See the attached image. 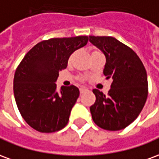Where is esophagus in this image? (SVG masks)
<instances>
[{"label":"esophagus","mask_w":159,"mask_h":159,"mask_svg":"<svg viewBox=\"0 0 159 159\" xmlns=\"http://www.w3.org/2000/svg\"><path fill=\"white\" fill-rule=\"evenodd\" d=\"M86 92H88V89H83V88L80 89V93H86Z\"/></svg>","instance_id":"34e87169"}]
</instances>
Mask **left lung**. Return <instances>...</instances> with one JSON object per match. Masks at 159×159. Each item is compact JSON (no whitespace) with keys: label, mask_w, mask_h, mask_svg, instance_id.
<instances>
[{"label":"left lung","mask_w":159,"mask_h":159,"mask_svg":"<svg viewBox=\"0 0 159 159\" xmlns=\"http://www.w3.org/2000/svg\"><path fill=\"white\" fill-rule=\"evenodd\" d=\"M89 42L106 56L104 75L112 83L108 94L93 89L96 100L90 107L93 122L110 131L125 129L139 116L147 101L146 69L129 47L111 36H89Z\"/></svg>","instance_id":"8db88e82"}]
</instances>
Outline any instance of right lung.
<instances>
[{
  "mask_svg": "<svg viewBox=\"0 0 159 159\" xmlns=\"http://www.w3.org/2000/svg\"><path fill=\"white\" fill-rule=\"evenodd\" d=\"M86 36L52 38L37 43L16 69L13 93L23 118L34 129L52 133L62 129L79 97L74 85L57 90L59 70L66 69L73 52L86 45Z\"/></svg>",
  "mask_w": 159,
  "mask_h": 159,
  "instance_id": "add662e5",
  "label": "right lung"
}]
</instances>
